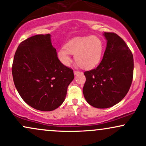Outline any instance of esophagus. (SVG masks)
<instances>
[{
    "label": "esophagus",
    "instance_id": "34e87169",
    "mask_svg": "<svg viewBox=\"0 0 146 146\" xmlns=\"http://www.w3.org/2000/svg\"><path fill=\"white\" fill-rule=\"evenodd\" d=\"M73 73H74V75H77V74H78V73H80V71H74V72H73Z\"/></svg>",
    "mask_w": 146,
    "mask_h": 146
}]
</instances>
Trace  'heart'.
Listing matches in <instances>:
<instances>
[{
	"mask_svg": "<svg viewBox=\"0 0 146 146\" xmlns=\"http://www.w3.org/2000/svg\"><path fill=\"white\" fill-rule=\"evenodd\" d=\"M104 50V43L101 38L89 36L71 40L58 51V56L61 62L67 66L71 63V54L75 55V62L80 68L90 69L100 62Z\"/></svg>",
	"mask_w": 146,
	"mask_h": 146,
	"instance_id": "1",
	"label": "heart"
}]
</instances>
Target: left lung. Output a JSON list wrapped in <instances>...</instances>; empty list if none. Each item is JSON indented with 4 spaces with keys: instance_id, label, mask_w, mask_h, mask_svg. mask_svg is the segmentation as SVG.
Segmentation results:
<instances>
[{
    "instance_id": "obj_1",
    "label": "left lung",
    "mask_w": 146,
    "mask_h": 146,
    "mask_svg": "<svg viewBox=\"0 0 146 146\" xmlns=\"http://www.w3.org/2000/svg\"><path fill=\"white\" fill-rule=\"evenodd\" d=\"M103 35L107 40L103 59L98 67L84 73V96L98 108H110L121 101L133 78V56L125 42L116 33Z\"/></svg>"
}]
</instances>
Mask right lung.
<instances>
[{"instance_id": "1", "label": "right lung", "mask_w": 146, "mask_h": 146, "mask_svg": "<svg viewBox=\"0 0 146 146\" xmlns=\"http://www.w3.org/2000/svg\"><path fill=\"white\" fill-rule=\"evenodd\" d=\"M14 82L24 101L36 110L51 111L64 101L73 71L62 64L51 35H36L19 44L12 64Z\"/></svg>"}]
</instances>
